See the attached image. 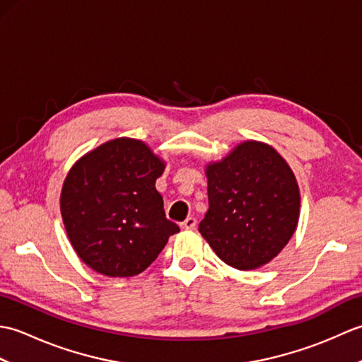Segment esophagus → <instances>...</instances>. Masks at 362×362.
<instances>
[{
	"mask_svg": "<svg viewBox=\"0 0 362 362\" xmlns=\"http://www.w3.org/2000/svg\"><path fill=\"white\" fill-rule=\"evenodd\" d=\"M196 224H197V221H196V218H193V216H189V218H187L185 221L182 222L180 224V227L183 228V230H193L194 227H196Z\"/></svg>",
	"mask_w": 362,
	"mask_h": 362,
	"instance_id": "1",
	"label": "esophagus"
}]
</instances>
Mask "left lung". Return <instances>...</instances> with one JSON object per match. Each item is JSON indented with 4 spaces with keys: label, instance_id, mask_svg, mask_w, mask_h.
<instances>
[{
    "label": "left lung",
    "instance_id": "1",
    "mask_svg": "<svg viewBox=\"0 0 362 362\" xmlns=\"http://www.w3.org/2000/svg\"><path fill=\"white\" fill-rule=\"evenodd\" d=\"M209 211L199 232L235 269L269 263L294 235L300 191L294 173L269 144L244 141L206 166Z\"/></svg>",
    "mask_w": 362,
    "mask_h": 362
}]
</instances>
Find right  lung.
<instances>
[{"mask_svg": "<svg viewBox=\"0 0 362 362\" xmlns=\"http://www.w3.org/2000/svg\"><path fill=\"white\" fill-rule=\"evenodd\" d=\"M163 171L165 161L134 138L107 141L76 161L64 182L60 213L88 267L107 276L138 275L179 232L156 189Z\"/></svg>", "mask_w": 362, "mask_h": 362, "instance_id": "add662e5", "label": "right lung"}]
</instances>
